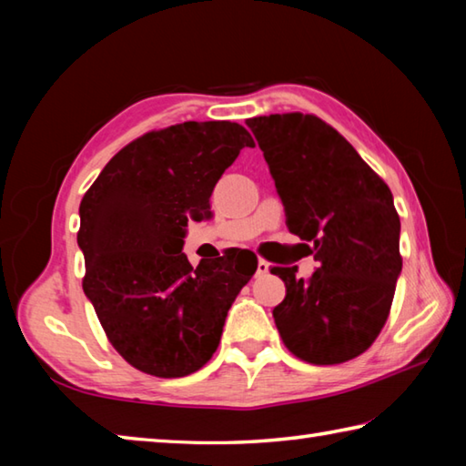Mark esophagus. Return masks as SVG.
Wrapping results in <instances>:
<instances>
[{
  "label": "esophagus",
  "instance_id": "obj_1",
  "mask_svg": "<svg viewBox=\"0 0 466 466\" xmlns=\"http://www.w3.org/2000/svg\"><path fill=\"white\" fill-rule=\"evenodd\" d=\"M265 273H269V263H267L265 258H258V263H257V275H258V278H261V275H265Z\"/></svg>",
  "mask_w": 466,
  "mask_h": 466
}]
</instances>
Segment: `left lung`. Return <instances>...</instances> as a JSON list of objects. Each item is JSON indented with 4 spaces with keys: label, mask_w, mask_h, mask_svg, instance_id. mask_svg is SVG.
<instances>
[{
    "label": "left lung",
    "mask_w": 466,
    "mask_h": 466,
    "mask_svg": "<svg viewBox=\"0 0 466 466\" xmlns=\"http://www.w3.org/2000/svg\"><path fill=\"white\" fill-rule=\"evenodd\" d=\"M291 234L314 244L319 269L273 267L286 298L273 319L288 350L317 366L358 358L380 335L403 267L389 185L341 133L314 115L248 119Z\"/></svg>",
    "instance_id": "1"
}]
</instances>
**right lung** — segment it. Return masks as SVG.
Returning a JSON list of instances; mask_svg holds the SVG:
<instances>
[{"instance_id":"1","label":"right lung","mask_w":466,"mask_h":466,"mask_svg":"<svg viewBox=\"0 0 466 466\" xmlns=\"http://www.w3.org/2000/svg\"><path fill=\"white\" fill-rule=\"evenodd\" d=\"M250 133L230 121L149 131L110 157L80 203L84 294L125 361L157 378L208 364L236 296L257 271L250 250L188 263L187 224L209 219V197Z\"/></svg>"}]
</instances>
